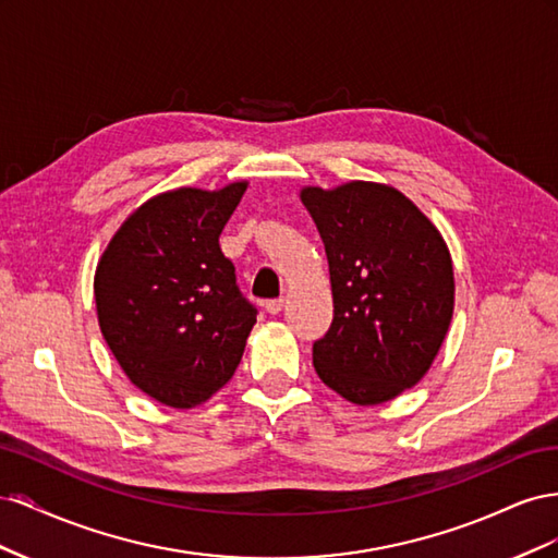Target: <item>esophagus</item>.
<instances>
[{"label": "esophagus", "mask_w": 558, "mask_h": 558, "mask_svg": "<svg viewBox=\"0 0 558 558\" xmlns=\"http://www.w3.org/2000/svg\"><path fill=\"white\" fill-rule=\"evenodd\" d=\"M281 307H283V300H281V298H275V300H267V302H265V312L272 314V316L279 314Z\"/></svg>", "instance_id": "1"}]
</instances>
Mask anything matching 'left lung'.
Listing matches in <instances>:
<instances>
[{"instance_id": "1", "label": "left lung", "mask_w": 558, "mask_h": 558, "mask_svg": "<svg viewBox=\"0 0 558 558\" xmlns=\"http://www.w3.org/2000/svg\"><path fill=\"white\" fill-rule=\"evenodd\" d=\"M326 246L332 324L314 342L316 375L356 404H379L428 373L453 314L442 234L391 185L302 189Z\"/></svg>"}]
</instances>
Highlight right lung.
<instances>
[{
	"label": "right lung",
	"mask_w": 558,
	"mask_h": 558,
	"mask_svg": "<svg viewBox=\"0 0 558 558\" xmlns=\"http://www.w3.org/2000/svg\"><path fill=\"white\" fill-rule=\"evenodd\" d=\"M244 191L238 181L150 197L99 258V328L128 379L167 408H195L223 388L256 324L218 244Z\"/></svg>",
	"instance_id": "add662e5"
}]
</instances>
